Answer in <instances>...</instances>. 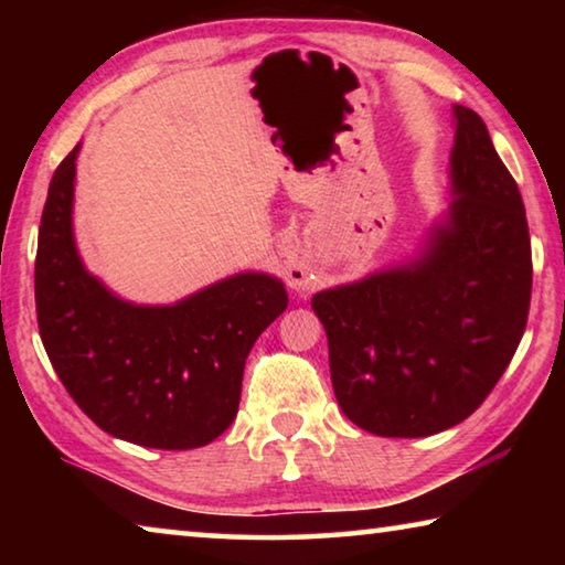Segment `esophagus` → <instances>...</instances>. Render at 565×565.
<instances>
[{
    "label": "esophagus",
    "mask_w": 565,
    "mask_h": 565,
    "mask_svg": "<svg viewBox=\"0 0 565 565\" xmlns=\"http://www.w3.org/2000/svg\"><path fill=\"white\" fill-rule=\"evenodd\" d=\"M284 269L286 276H289V284L296 286V289H306L309 281L313 279L309 266H306L299 242H289L284 246Z\"/></svg>",
    "instance_id": "34e87169"
}]
</instances>
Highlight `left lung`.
<instances>
[{
  "instance_id": "obj_1",
  "label": "left lung",
  "mask_w": 565,
  "mask_h": 565,
  "mask_svg": "<svg viewBox=\"0 0 565 565\" xmlns=\"http://www.w3.org/2000/svg\"><path fill=\"white\" fill-rule=\"evenodd\" d=\"M451 204L418 256L311 299L333 394L359 428L418 438L461 424L499 384L531 303L519 184L483 119L454 107Z\"/></svg>"
}]
</instances>
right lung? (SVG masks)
Wrapping results in <instances>:
<instances>
[{
  "mask_svg": "<svg viewBox=\"0 0 565 565\" xmlns=\"http://www.w3.org/2000/svg\"><path fill=\"white\" fill-rule=\"evenodd\" d=\"M76 145L56 167L42 212L34 299L56 376L102 431L186 451L236 418L244 363L289 296L269 274L244 271L171 306H137L87 271L74 244Z\"/></svg>",
  "mask_w": 565,
  "mask_h": 565,
  "instance_id": "1",
  "label": "right lung"
}]
</instances>
